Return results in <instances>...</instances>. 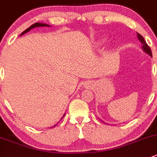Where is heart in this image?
Wrapping results in <instances>:
<instances>
[{
  "mask_svg": "<svg viewBox=\"0 0 157 157\" xmlns=\"http://www.w3.org/2000/svg\"><path fill=\"white\" fill-rule=\"evenodd\" d=\"M104 41H104V40H102V41H101V42H100V43H101V44H102V43H103Z\"/></svg>",
  "mask_w": 157,
  "mask_h": 157,
  "instance_id": "b5f03b06",
  "label": "heart"
}]
</instances>
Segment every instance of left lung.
<instances>
[{
  "label": "left lung",
  "instance_id": "8db88e82",
  "mask_svg": "<svg viewBox=\"0 0 157 157\" xmlns=\"http://www.w3.org/2000/svg\"><path fill=\"white\" fill-rule=\"evenodd\" d=\"M137 37H138V39L139 41L141 42L142 44V49H143V52H145V53L148 54L149 55H150V57H152V52H151V49H150V48L149 47L148 44L146 43V41H145L144 38H143V37L141 35H140L139 33H137Z\"/></svg>",
  "mask_w": 157,
  "mask_h": 157
}]
</instances>
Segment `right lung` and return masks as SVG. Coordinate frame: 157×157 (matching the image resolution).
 <instances>
[{
    "mask_svg": "<svg viewBox=\"0 0 157 157\" xmlns=\"http://www.w3.org/2000/svg\"><path fill=\"white\" fill-rule=\"evenodd\" d=\"M38 27H50V25H47V24H44V23H35V24H34V25H31V26H30L29 28H27V29L25 30V31H24L23 32H22L21 34V35H25V33L28 32V31H31V29H33V28H38ZM64 116H65V114H64V116H62V119H63ZM56 125H57V124L54 125V126H52V127H55V126H56ZM51 128H52V127H51Z\"/></svg>",
    "mask_w": 157,
    "mask_h": 157,
    "instance_id": "1",
    "label": "right lung"
}]
</instances>
